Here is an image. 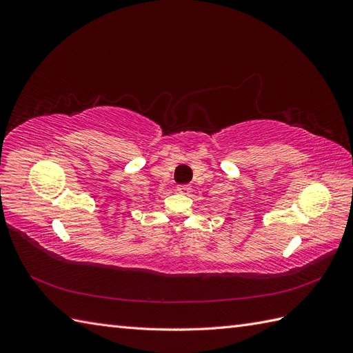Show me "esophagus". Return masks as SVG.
<instances>
[{
    "label": "esophagus",
    "instance_id": "obj_1",
    "mask_svg": "<svg viewBox=\"0 0 353 353\" xmlns=\"http://www.w3.org/2000/svg\"><path fill=\"white\" fill-rule=\"evenodd\" d=\"M176 190L179 191V193H190V191H191V187H190V185H187V184H184V185H178V187H176Z\"/></svg>",
    "mask_w": 353,
    "mask_h": 353
}]
</instances>
